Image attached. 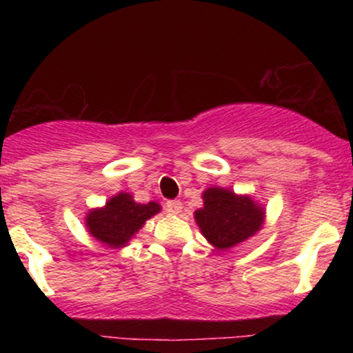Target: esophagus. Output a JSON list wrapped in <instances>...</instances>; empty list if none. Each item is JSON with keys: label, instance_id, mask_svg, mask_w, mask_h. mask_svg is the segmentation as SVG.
Segmentation results:
<instances>
[{"label": "esophagus", "instance_id": "1", "mask_svg": "<svg viewBox=\"0 0 353 353\" xmlns=\"http://www.w3.org/2000/svg\"><path fill=\"white\" fill-rule=\"evenodd\" d=\"M165 210H168L169 214H181L182 202L181 201H168L165 202Z\"/></svg>", "mask_w": 353, "mask_h": 353}]
</instances>
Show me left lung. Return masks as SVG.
<instances>
[{"mask_svg": "<svg viewBox=\"0 0 353 353\" xmlns=\"http://www.w3.org/2000/svg\"><path fill=\"white\" fill-rule=\"evenodd\" d=\"M202 201L204 204L194 212V219L214 249H232L255 236L264 225V205L249 194H236L230 189L212 185L202 192Z\"/></svg>", "mask_w": 353, "mask_h": 353, "instance_id": "1", "label": "left lung"}]
</instances>
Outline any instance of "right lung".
Masks as SVG:
<instances>
[{"instance_id": "add662e5", "label": "right lung", "mask_w": 353, "mask_h": 353, "mask_svg": "<svg viewBox=\"0 0 353 353\" xmlns=\"http://www.w3.org/2000/svg\"><path fill=\"white\" fill-rule=\"evenodd\" d=\"M161 212V204L136 202L129 192H117L109 197L103 208H94L88 212V232L101 244L111 249H123L131 242V239L143 229L145 221Z\"/></svg>"}]
</instances>
